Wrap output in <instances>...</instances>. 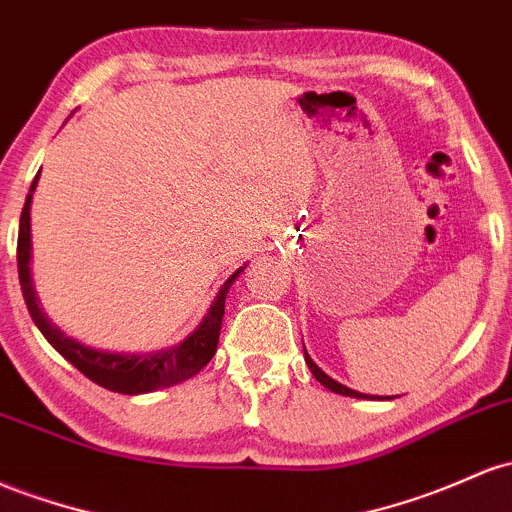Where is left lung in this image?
I'll use <instances>...</instances> for the list:
<instances>
[{
    "mask_svg": "<svg viewBox=\"0 0 512 512\" xmlns=\"http://www.w3.org/2000/svg\"><path fill=\"white\" fill-rule=\"evenodd\" d=\"M303 357H306V364H308V369H311V374L316 376V379L320 381V384L325 386V389H330V391H335V393H342V396H352V398H372V396H367V393H359V391H352V389H347V386H342V384H338V381L335 379H330L328 374L323 372V369L318 367L316 362H313L311 357H308V352H306V347H303Z\"/></svg>",
    "mask_w": 512,
    "mask_h": 512,
    "instance_id": "obj_1",
    "label": "left lung"
}]
</instances>
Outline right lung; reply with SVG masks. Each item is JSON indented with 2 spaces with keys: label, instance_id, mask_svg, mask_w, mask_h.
Masks as SVG:
<instances>
[{
  "label": "right lung",
  "instance_id": "add662e5",
  "mask_svg": "<svg viewBox=\"0 0 512 512\" xmlns=\"http://www.w3.org/2000/svg\"><path fill=\"white\" fill-rule=\"evenodd\" d=\"M38 174L31 182L24 211H21L16 265H19V282L26 308L28 313H31L33 323H36L38 330L43 333V338H46L50 345L72 364V367H77L87 379H92L94 384L116 393H128V396L167 389V386L182 384V381L199 374L201 369L211 362V357L216 355L223 313H226L228 289L233 286L238 274L243 272L245 267H240L238 272H233L226 282H223L221 291L216 294V299H213L206 316L201 318V323L196 325V330H192V333H189L182 342H177V345L167 347V350L145 352V355H119V352L92 350V347L67 338L63 330L55 328L46 313H43V308L38 306L36 291H33L31 267H28V262H31V199L33 192H36Z\"/></svg>",
  "mask_w": 512,
  "mask_h": 512
}]
</instances>
